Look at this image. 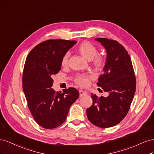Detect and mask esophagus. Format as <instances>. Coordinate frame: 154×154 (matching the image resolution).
Returning a JSON list of instances; mask_svg holds the SVG:
<instances>
[{
  "instance_id": "34e87169",
  "label": "esophagus",
  "mask_w": 154,
  "mask_h": 154,
  "mask_svg": "<svg viewBox=\"0 0 154 154\" xmlns=\"http://www.w3.org/2000/svg\"><path fill=\"white\" fill-rule=\"evenodd\" d=\"M79 94H80V97H82L86 95V92L83 90H79Z\"/></svg>"
}]
</instances>
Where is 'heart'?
Listing matches in <instances>:
<instances>
[{
    "instance_id": "b5f03b06",
    "label": "heart",
    "mask_w": 154,
    "mask_h": 154,
    "mask_svg": "<svg viewBox=\"0 0 154 154\" xmlns=\"http://www.w3.org/2000/svg\"><path fill=\"white\" fill-rule=\"evenodd\" d=\"M78 51L81 55L88 60H91L97 52V48L94 45L89 42L82 43L78 47ZM69 57V53H66L62 59L61 64L63 66L66 65ZM104 59L101 55H96L93 58V62L97 66H100L103 63ZM75 82L81 86H87L89 84V77L86 75H79L76 79Z\"/></svg>"
}]
</instances>
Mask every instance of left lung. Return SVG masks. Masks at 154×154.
Returning <instances> with one entry per match:
<instances>
[{"instance_id":"8db88e82","label":"left lung","mask_w":154,"mask_h":154,"mask_svg":"<svg viewBox=\"0 0 154 154\" xmlns=\"http://www.w3.org/2000/svg\"><path fill=\"white\" fill-rule=\"evenodd\" d=\"M95 39L107 53L103 73L97 84L109 95L98 98L91 93L93 103L86 114L93 125L108 128L116 125L127 115L136 92V81L131 57L122 45L107 38Z\"/></svg>"}]
</instances>
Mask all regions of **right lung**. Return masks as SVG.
<instances>
[{
    "instance_id": "obj_1",
    "label": "right lung",
    "mask_w": 154,
    "mask_h": 154,
    "mask_svg": "<svg viewBox=\"0 0 154 154\" xmlns=\"http://www.w3.org/2000/svg\"><path fill=\"white\" fill-rule=\"evenodd\" d=\"M76 41L49 39L34 47L25 63L23 90L34 120L52 129L66 120L69 109L79 98L77 89L69 88L56 92L51 88L53 75L61 70L63 56Z\"/></svg>"
}]
</instances>
